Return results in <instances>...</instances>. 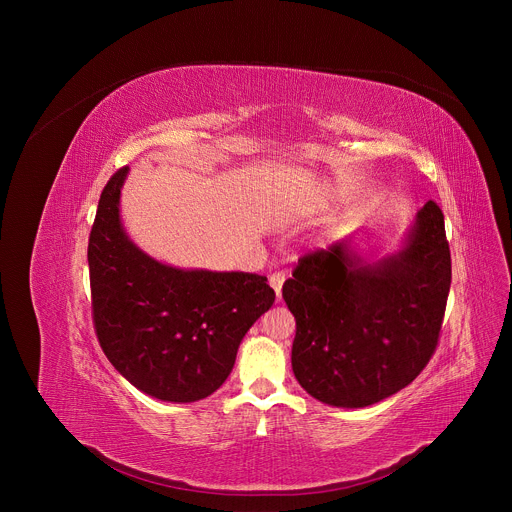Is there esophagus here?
Segmentation results:
<instances>
[{"instance_id": "obj_1", "label": "esophagus", "mask_w": 512, "mask_h": 512, "mask_svg": "<svg viewBox=\"0 0 512 512\" xmlns=\"http://www.w3.org/2000/svg\"><path fill=\"white\" fill-rule=\"evenodd\" d=\"M283 281H285V273H283V271H275L273 275H269V285L273 287L277 300L281 298V287H283Z\"/></svg>"}]
</instances>
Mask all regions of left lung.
Returning <instances> with one entry per match:
<instances>
[{
	"mask_svg": "<svg viewBox=\"0 0 512 512\" xmlns=\"http://www.w3.org/2000/svg\"><path fill=\"white\" fill-rule=\"evenodd\" d=\"M356 235L300 259L283 283L296 318L291 369L318 401L358 409L407 387L429 362L452 283L444 212H417L395 253L373 259Z\"/></svg>",
	"mask_w": 512,
	"mask_h": 512,
	"instance_id": "left-lung-1",
	"label": "left lung"
}]
</instances>
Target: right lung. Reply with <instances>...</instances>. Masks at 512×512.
Masks as SVG:
<instances>
[{
	"instance_id": "1",
	"label": "right lung",
	"mask_w": 512,
	"mask_h": 512,
	"mask_svg": "<svg viewBox=\"0 0 512 512\" xmlns=\"http://www.w3.org/2000/svg\"><path fill=\"white\" fill-rule=\"evenodd\" d=\"M129 168L101 192L89 239L93 320L113 367L168 403L212 395L235 367L241 340L273 306L267 277L180 269L141 251L121 225Z\"/></svg>"
}]
</instances>
